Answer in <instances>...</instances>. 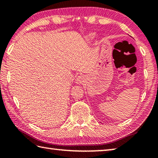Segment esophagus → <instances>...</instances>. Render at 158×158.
Segmentation results:
<instances>
[{"instance_id": "obj_1", "label": "esophagus", "mask_w": 158, "mask_h": 158, "mask_svg": "<svg viewBox=\"0 0 158 158\" xmlns=\"http://www.w3.org/2000/svg\"><path fill=\"white\" fill-rule=\"evenodd\" d=\"M85 81V77L84 75H79L77 77L75 80L76 84H81Z\"/></svg>"}]
</instances>
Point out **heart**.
Segmentation results:
<instances>
[{
	"mask_svg": "<svg viewBox=\"0 0 158 158\" xmlns=\"http://www.w3.org/2000/svg\"><path fill=\"white\" fill-rule=\"evenodd\" d=\"M94 37H95V34L89 33V34H88V35H85V39H86L87 40L89 41V40H91L94 38Z\"/></svg>",
	"mask_w": 158,
	"mask_h": 158,
	"instance_id": "heart-1",
	"label": "heart"
}]
</instances>
